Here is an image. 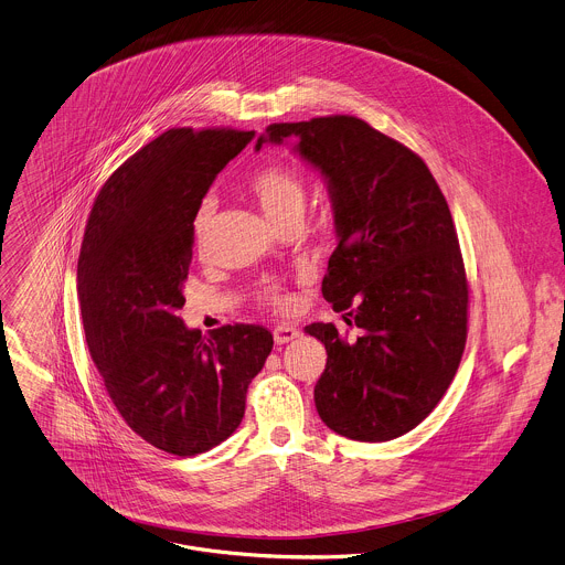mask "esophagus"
<instances>
[{"instance_id": "obj_1", "label": "esophagus", "mask_w": 565, "mask_h": 565, "mask_svg": "<svg viewBox=\"0 0 565 565\" xmlns=\"http://www.w3.org/2000/svg\"><path fill=\"white\" fill-rule=\"evenodd\" d=\"M297 337H299V330H297L295 326H290V323H279V326H275V330H273V339H275L277 345L290 343V341L297 339Z\"/></svg>"}]
</instances>
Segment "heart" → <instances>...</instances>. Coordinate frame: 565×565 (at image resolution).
<instances>
[{
	"instance_id": "1",
	"label": "heart",
	"mask_w": 565,
	"mask_h": 565,
	"mask_svg": "<svg viewBox=\"0 0 565 565\" xmlns=\"http://www.w3.org/2000/svg\"><path fill=\"white\" fill-rule=\"evenodd\" d=\"M253 193L264 211V215L277 226L290 217H303L306 211V202H308V189L306 182L288 167H268L264 171H259L253 178ZM213 204L211 200H204L193 217V231L195 235H202V231L209 224ZM266 299L279 303L284 301L281 292L277 286H270L264 290Z\"/></svg>"
}]
</instances>
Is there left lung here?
<instances>
[{"mask_svg": "<svg viewBox=\"0 0 565 565\" xmlns=\"http://www.w3.org/2000/svg\"><path fill=\"white\" fill-rule=\"evenodd\" d=\"M295 140L332 202L337 248L321 292L363 334L306 326L326 345L315 385L321 420L350 440L418 427L449 390L467 343L469 288L449 204L427 164L354 116L275 122L262 145Z\"/></svg>", "mask_w": 565, "mask_h": 565, "instance_id": "8db88e82", "label": "left lung"}]
</instances>
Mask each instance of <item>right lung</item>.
Wrapping results in <instances>:
<instances>
[{"label": "right lung", "mask_w": 565, "mask_h": 565, "mask_svg": "<svg viewBox=\"0 0 565 565\" xmlns=\"http://www.w3.org/2000/svg\"><path fill=\"white\" fill-rule=\"evenodd\" d=\"M253 136L182 127L153 138L100 189L78 255L85 341L114 407L142 440L182 458L239 427L246 390L273 350L262 326L202 339L178 315L195 211Z\"/></svg>", "instance_id": "add662e5"}]
</instances>
